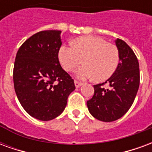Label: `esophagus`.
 <instances>
[{"label":"esophagus","instance_id":"esophagus-1","mask_svg":"<svg viewBox=\"0 0 152 152\" xmlns=\"http://www.w3.org/2000/svg\"><path fill=\"white\" fill-rule=\"evenodd\" d=\"M74 83H75V86H76V88H79V87H80V86H82V83L79 82V81H77V80H75Z\"/></svg>","mask_w":152,"mask_h":152}]
</instances>
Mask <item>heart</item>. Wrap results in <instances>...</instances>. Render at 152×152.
Returning a JSON list of instances; mask_svg holds the SVG:
<instances>
[{
    "label": "heart",
    "instance_id": "obj_1",
    "mask_svg": "<svg viewBox=\"0 0 152 152\" xmlns=\"http://www.w3.org/2000/svg\"><path fill=\"white\" fill-rule=\"evenodd\" d=\"M58 59L64 69L72 72L80 65L85 66L76 73L80 80L91 79L102 81L110 78L119 64V52L115 45L97 37L76 39L73 45H63L58 51Z\"/></svg>",
    "mask_w": 152,
    "mask_h": 152
}]
</instances>
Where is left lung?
Returning a JSON list of instances; mask_svg holds the SVG:
<instances>
[{"mask_svg": "<svg viewBox=\"0 0 152 152\" xmlns=\"http://www.w3.org/2000/svg\"><path fill=\"white\" fill-rule=\"evenodd\" d=\"M120 63L115 72L102 84L94 86V94L87 101L89 112L97 120L112 122L121 118L130 108L137 95L140 74L134 51L121 39L115 40ZM107 83L110 88L102 86Z\"/></svg>", "mask_w": 152, "mask_h": 152, "instance_id": "1", "label": "left lung"}]
</instances>
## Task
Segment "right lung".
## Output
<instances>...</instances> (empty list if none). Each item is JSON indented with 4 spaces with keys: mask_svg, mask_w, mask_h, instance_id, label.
Instances as JSON below:
<instances>
[{
    "mask_svg": "<svg viewBox=\"0 0 152 152\" xmlns=\"http://www.w3.org/2000/svg\"><path fill=\"white\" fill-rule=\"evenodd\" d=\"M61 32L36 33L22 45L15 58L13 77L17 98L25 111L40 121H51L62 114L76 89L58 61Z\"/></svg>",
    "mask_w": 152,
    "mask_h": 152,
    "instance_id": "add662e5",
    "label": "right lung"
}]
</instances>
